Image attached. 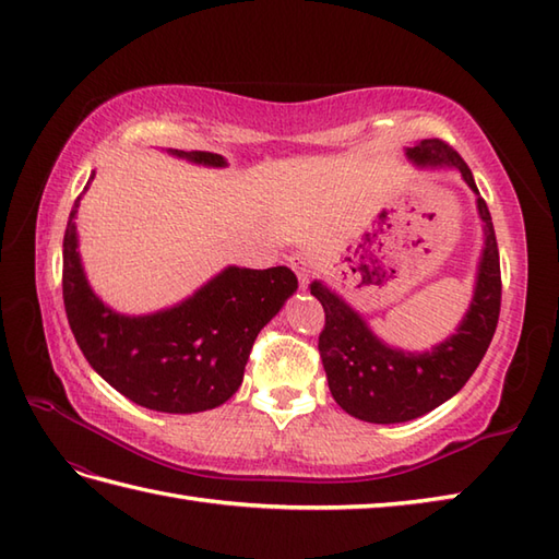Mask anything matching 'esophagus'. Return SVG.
Instances as JSON below:
<instances>
[{
  "mask_svg": "<svg viewBox=\"0 0 559 559\" xmlns=\"http://www.w3.org/2000/svg\"><path fill=\"white\" fill-rule=\"evenodd\" d=\"M289 267L296 272L301 284H308V277H311V265H308V258L304 253H294L289 255Z\"/></svg>",
  "mask_w": 559,
  "mask_h": 559,
  "instance_id": "34e87169",
  "label": "esophagus"
}]
</instances>
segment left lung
I'll use <instances>...</instances> for the list:
<instances>
[{"mask_svg":"<svg viewBox=\"0 0 559 559\" xmlns=\"http://www.w3.org/2000/svg\"><path fill=\"white\" fill-rule=\"evenodd\" d=\"M406 155L418 165L459 169L464 181L478 193L468 165L450 143L426 139L408 147ZM478 215L486 225V251L480 258L474 301L456 334L436 349L424 354L390 349L340 296L320 282L311 284V294L325 311V328L318 337L320 358L334 402L346 414L368 424H402L448 402L474 376L498 328L502 301L498 239L483 198H478Z\"/></svg>","mask_w":559,"mask_h":559,"instance_id":"obj_1","label":"left lung"}]
</instances>
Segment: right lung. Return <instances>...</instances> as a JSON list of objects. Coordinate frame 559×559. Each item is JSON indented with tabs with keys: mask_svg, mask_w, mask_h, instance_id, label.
Returning <instances> with one entry per match:
<instances>
[{
	"mask_svg": "<svg viewBox=\"0 0 559 559\" xmlns=\"http://www.w3.org/2000/svg\"><path fill=\"white\" fill-rule=\"evenodd\" d=\"M191 163L222 167L207 151H171ZM79 201L64 231L61 292L73 337L83 356L111 388L153 412L195 414L225 404L239 390L258 332L299 287L284 265L227 267L169 311L127 318L97 299L76 253Z\"/></svg>",
	"mask_w": 559,
	"mask_h": 559,
	"instance_id": "right-lung-1",
	"label": "right lung"
}]
</instances>
